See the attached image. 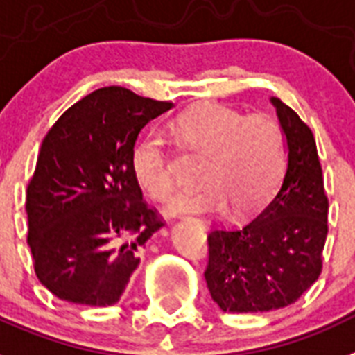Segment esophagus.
I'll list each match as a JSON object with an SVG mask.
<instances>
[{
    "label": "esophagus",
    "mask_w": 355,
    "mask_h": 355,
    "mask_svg": "<svg viewBox=\"0 0 355 355\" xmlns=\"http://www.w3.org/2000/svg\"><path fill=\"white\" fill-rule=\"evenodd\" d=\"M190 221H194V223H198V225H201V227H205V223L203 221H201V219H196V218H189Z\"/></svg>",
    "instance_id": "esophagus-1"
}]
</instances>
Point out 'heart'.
<instances>
[{
    "label": "heart",
    "instance_id": "b5f03b06",
    "mask_svg": "<svg viewBox=\"0 0 355 355\" xmlns=\"http://www.w3.org/2000/svg\"><path fill=\"white\" fill-rule=\"evenodd\" d=\"M171 132L184 150L205 156L199 166L205 183L175 196L168 205L172 214L225 212L230 205L236 216H248L270 201L285 178V137L279 123L266 114L196 105L171 123ZM130 166L152 199L172 194L171 156L159 132H148L136 143Z\"/></svg>",
    "mask_w": 355,
    "mask_h": 355
}]
</instances>
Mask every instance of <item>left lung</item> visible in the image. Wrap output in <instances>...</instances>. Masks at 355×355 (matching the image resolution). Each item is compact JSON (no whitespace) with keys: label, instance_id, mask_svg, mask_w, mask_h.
<instances>
[{"label":"left lung","instance_id":"left-lung-1","mask_svg":"<svg viewBox=\"0 0 355 355\" xmlns=\"http://www.w3.org/2000/svg\"><path fill=\"white\" fill-rule=\"evenodd\" d=\"M286 139L279 192L239 228L209 234L205 279L223 312H268L295 303L318 281L329 234V198L312 130L270 98Z\"/></svg>","mask_w":355,"mask_h":355}]
</instances>
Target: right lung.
<instances>
[{
    "instance_id": "right-lung-1",
    "label": "right lung",
    "mask_w": 355,
    "mask_h": 355,
    "mask_svg": "<svg viewBox=\"0 0 355 355\" xmlns=\"http://www.w3.org/2000/svg\"><path fill=\"white\" fill-rule=\"evenodd\" d=\"M171 108L103 87L45 136L26 189V241L37 279L55 297L110 306L125 292L145 243L163 227L143 201L130 156L141 128Z\"/></svg>"
}]
</instances>
